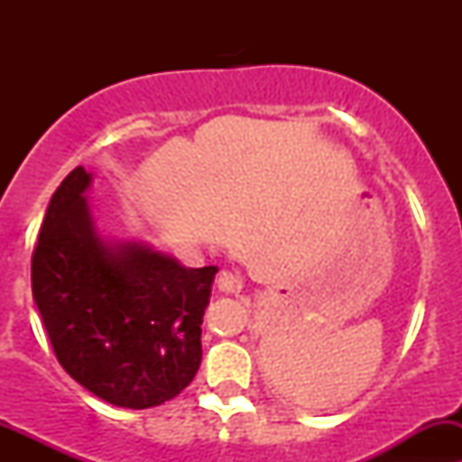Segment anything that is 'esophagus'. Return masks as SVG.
Segmentation results:
<instances>
[{"mask_svg":"<svg viewBox=\"0 0 462 462\" xmlns=\"http://www.w3.org/2000/svg\"><path fill=\"white\" fill-rule=\"evenodd\" d=\"M217 283L218 291L227 292V295H230V292H241V288H244V279L236 273H230V270H223V273L218 274Z\"/></svg>","mask_w":462,"mask_h":462,"instance_id":"1","label":"esophagus"}]
</instances>
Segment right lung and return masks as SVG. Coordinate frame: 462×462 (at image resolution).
I'll use <instances>...</instances> for the list:
<instances>
[{
  "label": "right lung",
  "mask_w": 462,
  "mask_h": 462,
  "mask_svg": "<svg viewBox=\"0 0 462 462\" xmlns=\"http://www.w3.org/2000/svg\"><path fill=\"white\" fill-rule=\"evenodd\" d=\"M88 185L91 174L76 167L51 197L32 250V300L78 384L116 407H156L197 375L218 268H185L141 241H106Z\"/></svg>",
  "instance_id": "obj_1"
}]
</instances>
